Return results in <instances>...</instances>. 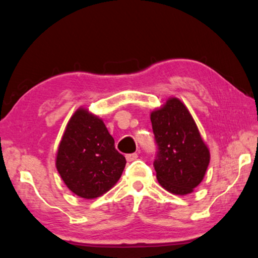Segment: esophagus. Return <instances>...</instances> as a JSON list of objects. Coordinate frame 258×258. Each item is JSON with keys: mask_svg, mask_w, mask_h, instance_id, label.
Instances as JSON below:
<instances>
[{"mask_svg": "<svg viewBox=\"0 0 258 258\" xmlns=\"http://www.w3.org/2000/svg\"><path fill=\"white\" fill-rule=\"evenodd\" d=\"M137 159H138V154H137V153H132V154H127V155H126V160H127L128 162L137 160Z\"/></svg>", "mask_w": 258, "mask_h": 258, "instance_id": "34e87169", "label": "esophagus"}]
</instances>
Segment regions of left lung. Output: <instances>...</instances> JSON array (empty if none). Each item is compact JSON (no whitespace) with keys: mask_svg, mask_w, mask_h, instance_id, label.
Wrapping results in <instances>:
<instances>
[{"mask_svg":"<svg viewBox=\"0 0 258 258\" xmlns=\"http://www.w3.org/2000/svg\"><path fill=\"white\" fill-rule=\"evenodd\" d=\"M151 121L159 150L154 161L159 183L175 195L193 193L205 177L210 152L189 110L170 97L151 112Z\"/></svg>","mask_w":258,"mask_h":258,"instance_id":"left-lung-1","label":"left lung"}]
</instances>
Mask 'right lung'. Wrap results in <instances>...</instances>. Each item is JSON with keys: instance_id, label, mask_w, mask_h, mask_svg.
<instances>
[{"instance_id": "add662e5", "label": "right lung", "mask_w": 258, "mask_h": 258, "mask_svg": "<svg viewBox=\"0 0 258 258\" xmlns=\"http://www.w3.org/2000/svg\"><path fill=\"white\" fill-rule=\"evenodd\" d=\"M125 165L103 119L79 107L68 121L56 155L67 187L83 199L99 198L118 182Z\"/></svg>"}]
</instances>
